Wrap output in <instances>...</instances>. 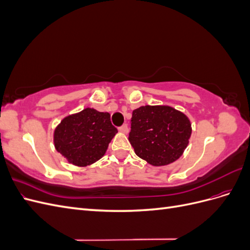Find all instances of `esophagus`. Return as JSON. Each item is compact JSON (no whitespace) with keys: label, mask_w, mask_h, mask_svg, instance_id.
I'll return each instance as SVG.
<instances>
[{"label":"esophagus","mask_w":250,"mask_h":250,"mask_svg":"<svg viewBox=\"0 0 250 250\" xmlns=\"http://www.w3.org/2000/svg\"><path fill=\"white\" fill-rule=\"evenodd\" d=\"M119 131L120 132H122V133H128V131H129V129H128V126L126 125V124H124L123 126H121V127H119Z\"/></svg>","instance_id":"1"}]
</instances>
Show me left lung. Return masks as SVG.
I'll use <instances>...</instances> for the list:
<instances>
[{
	"label": "left lung",
	"instance_id": "8db88e82",
	"mask_svg": "<svg viewBox=\"0 0 250 250\" xmlns=\"http://www.w3.org/2000/svg\"><path fill=\"white\" fill-rule=\"evenodd\" d=\"M192 134L190 119L168 105H145L132 111L129 140L134 152L154 167L184 154Z\"/></svg>",
	"mask_w": 250,
	"mask_h": 250
}]
</instances>
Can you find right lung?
Listing matches in <instances>:
<instances>
[{
    "instance_id": "1",
    "label": "right lung",
    "mask_w": 250,
    "mask_h": 250,
    "mask_svg": "<svg viewBox=\"0 0 250 250\" xmlns=\"http://www.w3.org/2000/svg\"><path fill=\"white\" fill-rule=\"evenodd\" d=\"M117 132L108 112L86 107L63 118L55 128L53 141L67 162L83 168L100 160Z\"/></svg>"
}]
</instances>
